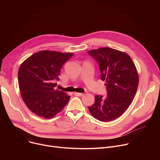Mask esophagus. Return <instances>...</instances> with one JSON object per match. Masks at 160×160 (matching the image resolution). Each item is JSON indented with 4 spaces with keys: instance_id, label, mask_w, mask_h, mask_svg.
Here are the masks:
<instances>
[{
    "instance_id": "34e87169",
    "label": "esophagus",
    "mask_w": 160,
    "mask_h": 160,
    "mask_svg": "<svg viewBox=\"0 0 160 160\" xmlns=\"http://www.w3.org/2000/svg\"><path fill=\"white\" fill-rule=\"evenodd\" d=\"M74 95L75 96H78V97H82L83 95V93H77V92H74Z\"/></svg>"
}]
</instances>
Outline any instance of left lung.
<instances>
[{
    "mask_svg": "<svg viewBox=\"0 0 160 160\" xmlns=\"http://www.w3.org/2000/svg\"><path fill=\"white\" fill-rule=\"evenodd\" d=\"M88 53L98 64L107 91L105 97L95 96V103L88 106L89 112L100 121L115 120L127 110L136 93L139 78L136 66L127 54L109 47Z\"/></svg>",
    "mask_w": 160,
    "mask_h": 160,
    "instance_id": "obj_1",
    "label": "left lung"
}]
</instances>
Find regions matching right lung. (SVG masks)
<instances>
[{
    "instance_id": "add662e5",
    "label": "right lung",
    "mask_w": 160,
    "mask_h": 160,
    "mask_svg": "<svg viewBox=\"0 0 160 160\" xmlns=\"http://www.w3.org/2000/svg\"><path fill=\"white\" fill-rule=\"evenodd\" d=\"M74 54L42 50L32 54L20 66L19 87L30 110L45 119L52 118L68 103L70 97L55 89L63 64Z\"/></svg>"
}]
</instances>
